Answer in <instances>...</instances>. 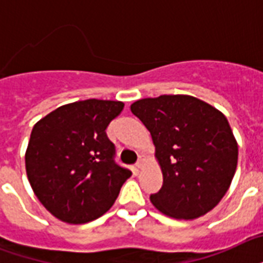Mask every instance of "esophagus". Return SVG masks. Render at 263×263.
Segmentation results:
<instances>
[{"label": "esophagus", "instance_id": "34e87169", "mask_svg": "<svg viewBox=\"0 0 263 263\" xmlns=\"http://www.w3.org/2000/svg\"><path fill=\"white\" fill-rule=\"evenodd\" d=\"M142 165H143V160H142V158H139V160H138V163L135 164V167L138 168V170H140V168H142Z\"/></svg>", "mask_w": 263, "mask_h": 263}]
</instances>
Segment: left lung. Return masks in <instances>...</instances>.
<instances>
[{
	"mask_svg": "<svg viewBox=\"0 0 263 263\" xmlns=\"http://www.w3.org/2000/svg\"><path fill=\"white\" fill-rule=\"evenodd\" d=\"M135 114L150 131L163 186L150 196L158 211L194 219L225 196L237 167L238 147L223 114L187 95L136 100Z\"/></svg>",
	"mask_w": 263,
	"mask_h": 263,
	"instance_id": "left-lung-1",
	"label": "left lung"
}]
</instances>
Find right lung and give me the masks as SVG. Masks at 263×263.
I'll return each instance as SVG.
<instances>
[{"mask_svg": "<svg viewBox=\"0 0 263 263\" xmlns=\"http://www.w3.org/2000/svg\"><path fill=\"white\" fill-rule=\"evenodd\" d=\"M123 102L87 99L60 106L34 125L26 152L30 185L67 223H87L113 205L132 172L116 161L106 128Z\"/></svg>", "mask_w": 263, "mask_h": 263, "instance_id": "add662e5", "label": "right lung"}]
</instances>
